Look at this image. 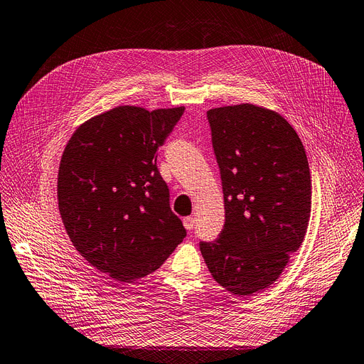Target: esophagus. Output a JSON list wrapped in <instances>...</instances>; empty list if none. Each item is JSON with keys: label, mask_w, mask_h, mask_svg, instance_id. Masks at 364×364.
<instances>
[{"label": "esophagus", "mask_w": 364, "mask_h": 364, "mask_svg": "<svg viewBox=\"0 0 364 364\" xmlns=\"http://www.w3.org/2000/svg\"><path fill=\"white\" fill-rule=\"evenodd\" d=\"M194 225H196V220H194L193 216L183 218V227H185L188 231H193V230H194Z\"/></svg>", "instance_id": "34e87169"}]
</instances>
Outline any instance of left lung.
<instances>
[{"label": "left lung", "mask_w": 364, "mask_h": 364, "mask_svg": "<svg viewBox=\"0 0 364 364\" xmlns=\"http://www.w3.org/2000/svg\"><path fill=\"white\" fill-rule=\"evenodd\" d=\"M208 121L225 224L200 251L218 284L248 297L278 279L303 243L312 205L308 156L296 129L270 109L216 107Z\"/></svg>", "instance_id": "8db88e82"}]
</instances>
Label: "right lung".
<instances>
[{
	"mask_svg": "<svg viewBox=\"0 0 364 364\" xmlns=\"http://www.w3.org/2000/svg\"><path fill=\"white\" fill-rule=\"evenodd\" d=\"M185 107L118 106L83 122L63 152L58 208L73 246L119 282L155 272L186 236L156 168Z\"/></svg>",
	"mask_w": 364,
	"mask_h": 364,
	"instance_id": "obj_1",
	"label": "right lung"
}]
</instances>
